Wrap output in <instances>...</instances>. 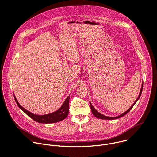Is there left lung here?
<instances>
[{
	"instance_id": "8db88e82",
	"label": "left lung",
	"mask_w": 157,
	"mask_h": 157,
	"mask_svg": "<svg viewBox=\"0 0 157 157\" xmlns=\"http://www.w3.org/2000/svg\"><path fill=\"white\" fill-rule=\"evenodd\" d=\"M143 86V83H142V85H141V90H140V92L139 95H138V98H136V100H135V101L134 103V104H133V105L130 107V108H129V109H128L126 112H124V113H121V115H118V116H117V117H108V116L104 115H103V114L100 113V112H98V111H97V110L94 108V106H92V105L91 104V103L90 102V107L91 111H92V114H93L95 117H97V118H100V119H103V120H114V119H117V118H120V117H121L124 116V115H126V113H128V112H129V111L132 109V108H133V106H134L135 105V103H136V101L139 100V98H140V96H141V93H142Z\"/></svg>"
}]
</instances>
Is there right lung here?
<instances>
[{"label":"right lung","instance_id":"1","mask_svg":"<svg viewBox=\"0 0 157 157\" xmlns=\"http://www.w3.org/2000/svg\"><path fill=\"white\" fill-rule=\"evenodd\" d=\"M14 97L19 108L21 110H22L26 115H28V116H29L33 120H34V121L38 123L48 124V123L59 122L64 120L65 118H67L69 113V101L70 96L67 97L65 101H64L63 104L62 105V106L57 111L48 113V114H45V115H36L27 111L26 109L23 108L22 106H21V105L19 103L14 95Z\"/></svg>","mask_w":157,"mask_h":157}]
</instances>
